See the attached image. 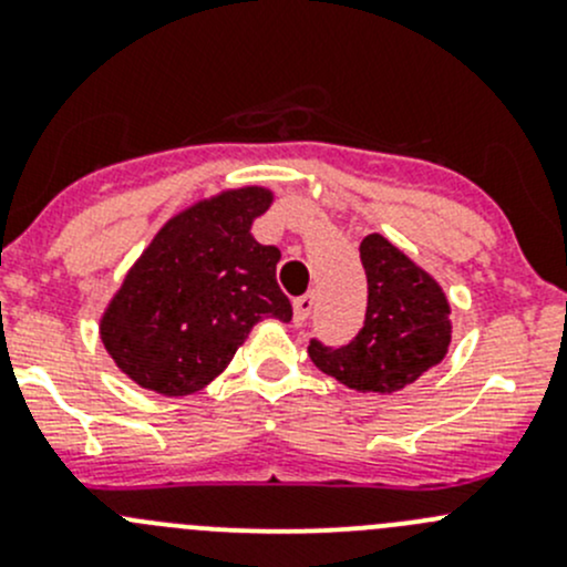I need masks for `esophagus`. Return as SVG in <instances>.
<instances>
[{"instance_id": "esophagus-1", "label": "esophagus", "mask_w": 567, "mask_h": 567, "mask_svg": "<svg viewBox=\"0 0 567 567\" xmlns=\"http://www.w3.org/2000/svg\"><path fill=\"white\" fill-rule=\"evenodd\" d=\"M312 307H316V296H312V293L299 296V299L293 301V320H296V326H305L307 320H310Z\"/></svg>"}]
</instances>
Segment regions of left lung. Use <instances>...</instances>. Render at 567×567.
I'll use <instances>...</instances> for the list:
<instances>
[{
  "mask_svg": "<svg viewBox=\"0 0 567 567\" xmlns=\"http://www.w3.org/2000/svg\"><path fill=\"white\" fill-rule=\"evenodd\" d=\"M368 277V312L348 346L312 337L307 353L318 370L357 392L390 394L414 384L450 346V305L431 274L373 233L359 247Z\"/></svg>",
  "mask_w": 567,
  "mask_h": 567,
  "instance_id": "1",
  "label": "left lung"
}]
</instances>
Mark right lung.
Instances as JSON below:
<instances>
[{
  "label": "right lung",
  "mask_w": 567,
  "mask_h": 567,
  "mask_svg": "<svg viewBox=\"0 0 567 567\" xmlns=\"http://www.w3.org/2000/svg\"><path fill=\"white\" fill-rule=\"evenodd\" d=\"M271 205L257 186L192 205L158 230L101 318L109 357L136 384L192 394L230 364L262 318H293L277 285L279 249L251 238Z\"/></svg>",
  "instance_id": "obj_1"
}]
</instances>
